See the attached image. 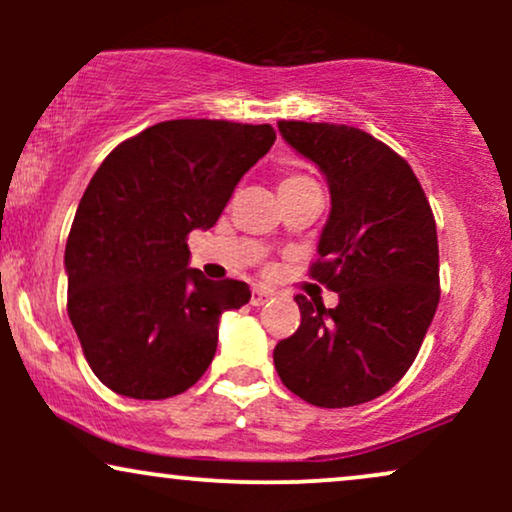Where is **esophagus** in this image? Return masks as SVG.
I'll list each match as a JSON object with an SVG mask.
<instances>
[{
    "mask_svg": "<svg viewBox=\"0 0 512 512\" xmlns=\"http://www.w3.org/2000/svg\"><path fill=\"white\" fill-rule=\"evenodd\" d=\"M269 298H272V291H267V289H255V291H252V296H250V303L260 308V305L269 303Z\"/></svg>",
    "mask_w": 512,
    "mask_h": 512,
    "instance_id": "esophagus-1",
    "label": "esophagus"
}]
</instances>
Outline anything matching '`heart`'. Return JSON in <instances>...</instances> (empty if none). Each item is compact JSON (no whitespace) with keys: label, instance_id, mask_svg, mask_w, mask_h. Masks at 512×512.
Segmentation results:
<instances>
[{"label":"heart","instance_id":"obj_1","mask_svg":"<svg viewBox=\"0 0 512 512\" xmlns=\"http://www.w3.org/2000/svg\"><path fill=\"white\" fill-rule=\"evenodd\" d=\"M301 182H310L305 178H298V175H289V178H284L279 182V187H291V185H301Z\"/></svg>","mask_w":512,"mask_h":512}]
</instances>
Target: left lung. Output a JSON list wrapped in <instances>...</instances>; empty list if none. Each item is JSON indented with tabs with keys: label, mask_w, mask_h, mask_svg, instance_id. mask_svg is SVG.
I'll list each match as a JSON object with an SVG mask.
<instances>
[{
	"label": "left lung",
	"mask_w": 512,
	"mask_h": 512,
	"mask_svg": "<svg viewBox=\"0 0 512 512\" xmlns=\"http://www.w3.org/2000/svg\"><path fill=\"white\" fill-rule=\"evenodd\" d=\"M279 132L330 187L310 274L339 303L296 296L301 327L276 344L274 366L308 404L356 407L402 380L436 315V221L409 163L370 134L296 120L279 122Z\"/></svg>",
	"instance_id": "8db88e82"
}]
</instances>
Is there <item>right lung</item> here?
Listing matches in <instances>:
<instances>
[{"instance_id": "right-lung-1", "label": "right lung", "mask_w": 512, "mask_h": 512, "mask_svg": "<svg viewBox=\"0 0 512 512\" xmlns=\"http://www.w3.org/2000/svg\"><path fill=\"white\" fill-rule=\"evenodd\" d=\"M274 139L269 125L158 122L88 182L64 250L67 310L88 366L117 395H180L209 368L221 315L250 289L192 269L185 238L219 221Z\"/></svg>"}]
</instances>
